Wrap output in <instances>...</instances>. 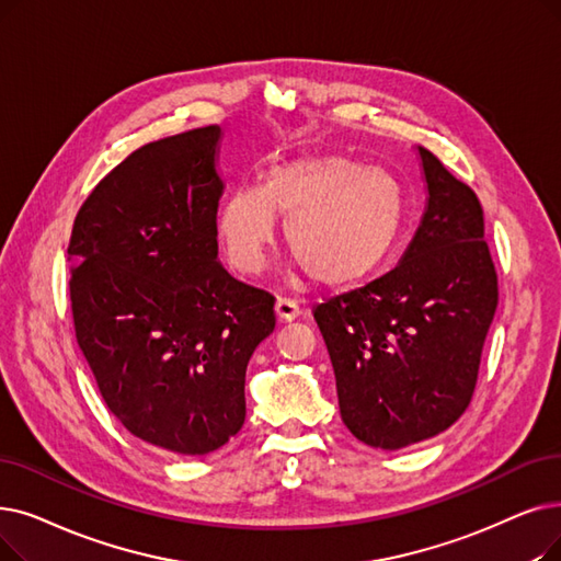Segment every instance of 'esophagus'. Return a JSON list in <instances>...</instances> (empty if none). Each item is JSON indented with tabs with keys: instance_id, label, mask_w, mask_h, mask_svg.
<instances>
[{
	"instance_id": "esophagus-1",
	"label": "esophagus",
	"mask_w": 561,
	"mask_h": 561,
	"mask_svg": "<svg viewBox=\"0 0 561 561\" xmlns=\"http://www.w3.org/2000/svg\"><path fill=\"white\" fill-rule=\"evenodd\" d=\"M275 313L279 321H296L300 316V307L296 300H288V298H277L275 302Z\"/></svg>"
}]
</instances>
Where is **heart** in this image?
Here are the masks:
<instances>
[{
	"instance_id": "b5f03b06",
	"label": "heart",
	"mask_w": 561,
	"mask_h": 561,
	"mask_svg": "<svg viewBox=\"0 0 561 561\" xmlns=\"http://www.w3.org/2000/svg\"><path fill=\"white\" fill-rule=\"evenodd\" d=\"M277 217L298 271L325 288H344L374 277L394 254L405 192L387 169H364L344 156L275 164L263 183L229 192L217 213V233L238 273L254 275L265 265Z\"/></svg>"
}]
</instances>
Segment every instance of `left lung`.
Masks as SVG:
<instances>
[{
  "label": "left lung",
  "mask_w": 561,
  "mask_h": 561,
  "mask_svg": "<svg viewBox=\"0 0 561 561\" xmlns=\"http://www.w3.org/2000/svg\"><path fill=\"white\" fill-rule=\"evenodd\" d=\"M422 222L399 265L313 309L334 367L341 420L359 443L403 449L466 412L497 307L477 194L417 146Z\"/></svg>",
  "instance_id": "obj_1"
}]
</instances>
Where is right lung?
Segmentation results:
<instances>
[{"instance_id":"obj_1","label":"right lung","mask_w":561,"mask_h":561,"mask_svg":"<svg viewBox=\"0 0 561 561\" xmlns=\"http://www.w3.org/2000/svg\"><path fill=\"white\" fill-rule=\"evenodd\" d=\"M222 130L141 146L93 187L68 245L80 351L112 415L183 456L245 424V371L275 298L217 261Z\"/></svg>"}]
</instances>
